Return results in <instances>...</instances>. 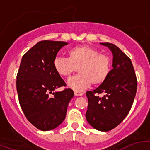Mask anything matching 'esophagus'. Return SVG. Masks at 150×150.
Returning <instances> with one entry per match:
<instances>
[{
    "mask_svg": "<svg viewBox=\"0 0 150 150\" xmlns=\"http://www.w3.org/2000/svg\"><path fill=\"white\" fill-rule=\"evenodd\" d=\"M75 96H83L85 93L84 91H74Z\"/></svg>",
    "mask_w": 150,
    "mask_h": 150,
    "instance_id": "34e87169",
    "label": "esophagus"
}]
</instances>
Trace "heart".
Masks as SVG:
<instances>
[{"label":"heart","mask_w":150,"mask_h":150,"mask_svg":"<svg viewBox=\"0 0 150 150\" xmlns=\"http://www.w3.org/2000/svg\"><path fill=\"white\" fill-rule=\"evenodd\" d=\"M68 58L57 57L54 60L56 72L69 78L78 70V75L68 81L75 91H82L91 84L99 86L106 81L111 71V59L107 54L87 45L75 46L67 52Z\"/></svg>","instance_id":"obj_1"}]
</instances>
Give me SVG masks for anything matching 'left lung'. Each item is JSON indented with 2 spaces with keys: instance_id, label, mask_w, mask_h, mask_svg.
Returning a JSON list of instances; mask_svg holds the SVG:
<instances>
[{
  "instance_id": "8db88e82",
  "label": "left lung",
  "mask_w": 150,
  "mask_h": 150,
  "mask_svg": "<svg viewBox=\"0 0 150 150\" xmlns=\"http://www.w3.org/2000/svg\"><path fill=\"white\" fill-rule=\"evenodd\" d=\"M101 44L110 48L113 54V69L106 81L92 91L86 92L88 104V122L96 129L109 131L128 115L137 90V79L131 60L115 45ZM103 93L101 97L99 94Z\"/></svg>"
}]
</instances>
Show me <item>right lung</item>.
<instances>
[{"instance_id": "right-lung-1", "label": "right lung", "mask_w": 150, "mask_h": 150, "mask_svg": "<svg viewBox=\"0 0 150 150\" xmlns=\"http://www.w3.org/2000/svg\"><path fill=\"white\" fill-rule=\"evenodd\" d=\"M67 44L47 40L38 42L23 55L16 75L21 108L29 122L41 131L54 129L63 122L68 104L74 96L71 88L54 92L66 86L54 69V60Z\"/></svg>"}]
</instances>
